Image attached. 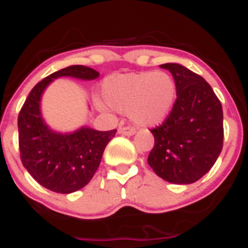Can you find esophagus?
I'll list each match as a JSON object with an SVG mask.
<instances>
[{"mask_svg":"<svg viewBox=\"0 0 248 248\" xmlns=\"http://www.w3.org/2000/svg\"><path fill=\"white\" fill-rule=\"evenodd\" d=\"M121 135H126V136H131V135H134L136 131H135L134 127H128V126H124V127H120L118 130Z\"/></svg>","mask_w":248,"mask_h":248,"instance_id":"obj_1","label":"esophagus"}]
</instances>
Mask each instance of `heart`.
Listing matches in <instances>:
<instances>
[{"mask_svg":"<svg viewBox=\"0 0 248 248\" xmlns=\"http://www.w3.org/2000/svg\"><path fill=\"white\" fill-rule=\"evenodd\" d=\"M102 95L109 107L127 113L135 124L150 127L168 117L175 102L176 85L169 73L145 70L108 77Z\"/></svg>","mask_w":248,"mask_h":248,"instance_id":"1","label":"heart"}]
</instances>
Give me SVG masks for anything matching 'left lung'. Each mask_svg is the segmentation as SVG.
I'll return each mask as SVG.
<instances>
[{
    "label": "left lung",
    "mask_w": 248,
    "mask_h": 248,
    "mask_svg": "<svg viewBox=\"0 0 248 248\" xmlns=\"http://www.w3.org/2000/svg\"><path fill=\"white\" fill-rule=\"evenodd\" d=\"M174 77L176 99L168 117L151 128L155 143L147 163L174 184H191L205 175L223 147V111L213 89L183 65L163 64Z\"/></svg>",
    "instance_id": "8db88e82"
}]
</instances>
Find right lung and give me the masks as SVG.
<instances>
[{
	"instance_id": "add662e5",
	"label": "right lung",
	"mask_w": 248,
	"mask_h": 248,
	"mask_svg": "<svg viewBox=\"0 0 248 248\" xmlns=\"http://www.w3.org/2000/svg\"><path fill=\"white\" fill-rule=\"evenodd\" d=\"M98 76L88 66H66L37 83L21 107L17 120L20 157L29 174L44 188L68 194L85 186L98 169L105 147L117 132L89 127L68 135L53 132L40 114L44 89L59 77L91 80Z\"/></svg>"
}]
</instances>
